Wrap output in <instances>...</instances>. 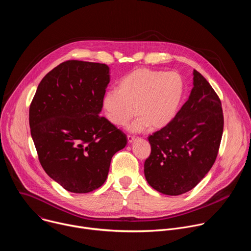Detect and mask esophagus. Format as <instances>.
I'll return each mask as SVG.
<instances>
[{
	"instance_id": "34e87169",
	"label": "esophagus",
	"mask_w": 251,
	"mask_h": 251,
	"mask_svg": "<svg viewBox=\"0 0 251 251\" xmlns=\"http://www.w3.org/2000/svg\"><path fill=\"white\" fill-rule=\"evenodd\" d=\"M127 139H128V142H129V143H132V142L135 140V137H134V136L127 135Z\"/></svg>"
}]
</instances>
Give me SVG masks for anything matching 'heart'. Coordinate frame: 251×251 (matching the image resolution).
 Listing matches in <instances>:
<instances>
[{"label": "heart", "instance_id": "1", "mask_svg": "<svg viewBox=\"0 0 251 251\" xmlns=\"http://www.w3.org/2000/svg\"><path fill=\"white\" fill-rule=\"evenodd\" d=\"M184 88L183 77L175 71L138 68L121 78L117 90L104 94L103 112L115 126L126 125L136 113L139 117L128 127L132 132H142L149 125L162 128L176 115Z\"/></svg>", "mask_w": 251, "mask_h": 251}]
</instances>
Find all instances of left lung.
Listing matches in <instances>:
<instances>
[{
	"label": "left lung",
	"mask_w": 251,
	"mask_h": 251,
	"mask_svg": "<svg viewBox=\"0 0 251 251\" xmlns=\"http://www.w3.org/2000/svg\"><path fill=\"white\" fill-rule=\"evenodd\" d=\"M188 101L164 128L150 135L151 154L144 164L148 184L164 195L194 189L217 159L223 131L222 102L207 80L194 70Z\"/></svg>",
	"instance_id": "8db88e82"
}]
</instances>
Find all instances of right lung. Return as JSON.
Wrapping results in <instances>:
<instances>
[{"instance_id": "add662e5", "label": "right lung", "mask_w": 251, "mask_h": 251, "mask_svg": "<svg viewBox=\"0 0 251 251\" xmlns=\"http://www.w3.org/2000/svg\"><path fill=\"white\" fill-rule=\"evenodd\" d=\"M110 81L104 63L67 60L43 78L29 106L30 134L46 173L63 189L101 187L126 135L99 116Z\"/></svg>"}]
</instances>
